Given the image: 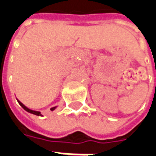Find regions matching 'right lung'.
Listing matches in <instances>:
<instances>
[{
  "label": "right lung",
  "instance_id": "1",
  "mask_svg": "<svg viewBox=\"0 0 156 156\" xmlns=\"http://www.w3.org/2000/svg\"><path fill=\"white\" fill-rule=\"evenodd\" d=\"M17 101H18L19 105H21V106H22V108H24V109H25L26 111L29 112V113H31V114H33V115H37V116H41V113H40V112H39V111H34V110H32V109H30V108H27V107H26L25 105H23L22 103H21V102L19 101V100H17ZM55 108H56V107H53V108H51V110H54Z\"/></svg>",
  "mask_w": 156,
  "mask_h": 156
}]
</instances>
